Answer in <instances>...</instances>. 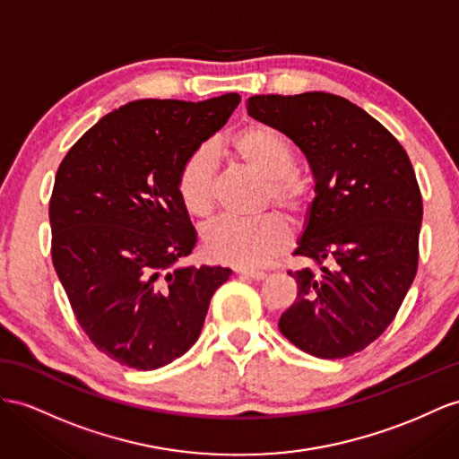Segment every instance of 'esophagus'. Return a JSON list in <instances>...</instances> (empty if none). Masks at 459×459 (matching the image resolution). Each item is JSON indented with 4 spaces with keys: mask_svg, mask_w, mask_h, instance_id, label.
Segmentation results:
<instances>
[{
    "mask_svg": "<svg viewBox=\"0 0 459 459\" xmlns=\"http://www.w3.org/2000/svg\"><path fill=\"white\" fill-rule=\"evenodd\" d=\"M237 275H240L244 279H252V281H262L267 277V273H264V272H254V269H242V267L237 269Z\"/></svg>",
    "mask_w": 459,
    "mask_h": 459,
    "instance_id": "esophagus-1",
    "label": "esophagus"
}]
</instances>
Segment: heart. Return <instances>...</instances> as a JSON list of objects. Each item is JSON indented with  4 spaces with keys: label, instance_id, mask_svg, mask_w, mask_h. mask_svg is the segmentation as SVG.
<instances>
[{
    "label": "heart",
    "instance_id": "heart-1",
    "mask_svg": "<svg viewBox=\"0 0 459 459\" xmlns=\"http://www.w3.org/2000/svg\"><path fill=\"white\" fill-rule=\"evenodd\" d=\"M222 151L244 169L265 180V205L273 204L290 221H304L314 204L308 180L295 174V149L275 127L260 122L238 129ZM176 192L187 215L209 219L215 209V159L207 145L186 157L176 178ZM290 230L275 213L254 221L222 219L204 230V250L215 262L254 269L287 250Z\"/></svg>",
    "mask_w": 459,
    "mask_h": 459
}]
</instances>
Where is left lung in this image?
<instances>
[{
  "instance_id": "1",
  "label": "left lung",
  "mask_w": 459,
  "mask_h": 459,
  "mask_svg": "<svg viewBox=\"0 0 459 459\" xmlns=\"http://www.w3.org/2000/svg\"><path fill=\"white\" fill-rule=\"evenodd\" d=\"M254 120L307 157L314 204L295 255L320 265L289 272L297 300L279 318L292 345L343 359L392 324L419 264L422 199L405 149L374 117L330 92L248 99Z\"/></svg>"
}]
</instances>
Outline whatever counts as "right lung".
Instances as JSON below:
<instances>
[{
  "mask_svg": "<svg viewBox=\"0 0 459 459\" xmlns=\"http://www.w3.org/2000/svg\"><path fill=\"white\" fill-rule=\"evenodd\" d=\"M240 95L143 99L107 114L67 151L50 199L52 262L75 318L104 355L137 370L182 357L229 267H184L197 242L176 178Z\"/></svg>",
  "mask_w": 459,
  "mask_h": 459,
  "instance_id": "right-lung-1",
  "label": "right lung"
}]
</instances>
